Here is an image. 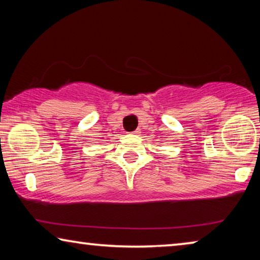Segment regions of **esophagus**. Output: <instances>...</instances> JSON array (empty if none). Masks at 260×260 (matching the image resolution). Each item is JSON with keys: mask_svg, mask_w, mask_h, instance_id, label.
<instances>
[{"mask_svg": "<svg viewBox=\"0 0 260 260\" xmlns=\"http://www.w3.org/2000/svg\"><path fill=\"white\" fill-rule=\"evenodd\" d=\"M133 134H134V135H138V134H140V131H138V129L134 131V132H133Z\"/></svg>", "mask_w": 260, "mask_h": 260, "instance_id": "obj_1", "label": "esophagus"}]
</instances>
